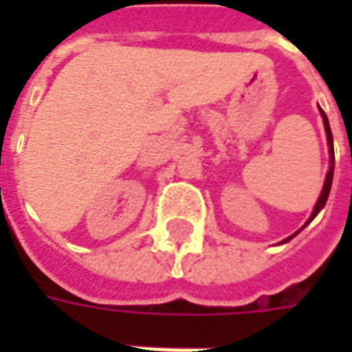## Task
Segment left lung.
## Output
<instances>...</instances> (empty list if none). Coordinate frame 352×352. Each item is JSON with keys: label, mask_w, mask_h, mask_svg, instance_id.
<instances>
[{"label": "left lung", "mask_w": 352, "mask_h": 352, "mask_svg": "<svg viewBox=\"0 0 352 352\" xmlns=\"http://www.w3.org/2000/svg\"><path fill=\"white\" fill-rule=\"evenodd\" d=\"M318 111H320V115H322V122H324L326 141H328V151H330V169H328V173H326L324 186H322V192H320V196H318V199H317V206H315V209H313V213H311V217H309V221L305 222V224H309V222L313 221L315 217H317L318 211H320V209H322V207L326 206V199H328V194H330V188H332L333 162H336V160H333V138H332V131H330V124H328V118H326L324 111H322V109H320V107H318ZM305 224H303V226H305ZM298 232H300V230H298ZM298 232H296V234H298ZM296 234H294V236H296ZM294 236L287 237V239H285L283 243H287V241H290V239H292V237H294Z\"/></svg>", "instance_id": "left-lung-1"}]
</instances>
